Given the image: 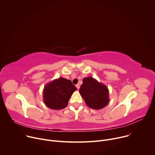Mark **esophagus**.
Listing matches in <instances>:
<instances>
[{
  "mask_svg": "<svg viewBox=\"0 0 155 155\" xmlns=\"http://www.w3.org/2000/svg\"><path fill=\"white\" fill-rule=\"evenodd\" d=\"M75 86H76V87L77 88L78 90L79 88H80V84H76V85H75Z\"/></svg>",
  "mask_w": 155,
  "mask_h": 155,
  "instance_id": "obj_1",
  "label": "esophagus"
}]
</instances>
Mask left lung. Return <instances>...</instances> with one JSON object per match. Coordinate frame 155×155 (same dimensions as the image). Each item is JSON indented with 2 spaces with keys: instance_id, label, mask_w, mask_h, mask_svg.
Segmentation results:
<instances>
[{
  "instance_id": "8db88e82",
  "label": "left lung",
  "mask_w": 155,
  "mask_h": 155,
  "mask_svg": "<svg viewBox=\"0 0 155 155\" xmlns=\"http://www.w3.org/2000/svg\"><path fill=\"white\" fill-rule=\"evenodd\" d=\"M79 92L86 104L94 110L103 108L110 101L107 86L91 77L83 79Z\"/></svg>"
}]
</instances>
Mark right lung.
<instances>
[{
  "label": "right lung",
  "instance_id": "add662e5",
  "mask_svg": "<svg viewBox=\"0 0 155 155\" xmlns=\"http://www.w3.org/2000/svg\"><path fill=\"white\" fill-rule=\"evenodd\" d=\"M77 87L70 80L60 77L48 83L43 91V102L52 110H61L66 107Z\"/></svg>",
  "mask_w": 155,
  "mask_h": 155
}]
</instances>
